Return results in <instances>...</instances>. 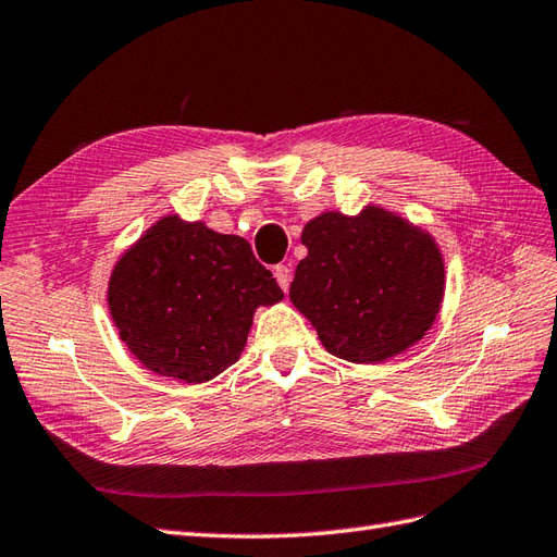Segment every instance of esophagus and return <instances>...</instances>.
<instances>
[{
	"mask_svg": "<svg viewBox=\"0 0 557 557\" xmlns=\"http://www.w3.org/2000/svg\"><path fill=\"white\" fill-rule=\"evenodd\" d=\"M275 277L280 287L287 292L289 284H292V268L289 265H275Z\"/></svg>",
	"mask_w": 557,
	"mask_h": 557,
	"instance_id": "esophagus-1",
	"label": "esophagus"
}]
</instances>
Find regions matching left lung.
I'll use <instances>...</instances> for the list:
<instances>
[{"label": "left lung", "mask_w": 557, "mask_h": 557, "mask_svg": "<svg viewBox=\"0 0 557 557\" xmlns=\"http://www.w3.org/2000/svg\"><path fill=\"white\" fill-rule=\"evenodd\" d=\"M300 243L292 304L326 352L352 363H380L420 343L434 326L446 263L434 235L401 214L367 205L359 214L322 212Z\"/></svg>", "instance_id": "left-lung-1"}]
</instances>
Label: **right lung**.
Listing matches in <instances>:
<instances>
[{"label": "right lung", "mask_w": 557, "mask_h": 557, "mask_svg": "<svg viewBox=\"0 0 557 557\" xmlns=\"http://www.w3.org/2000/svg\"><path fill=\"white\" fill-rule=\"evenodd\" d=\"M284 298L240 235L168 214L111 270L107 304L125 347L156 375L200 385L240 359L253 312Z\"/></svg>", "instance_id": "1"}]
</instances>
